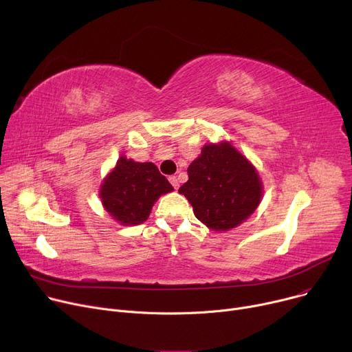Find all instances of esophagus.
Listing matches in <instances>:
<instances>
[{
  "label": "esophagus",
  "mask_w": 352,
  "mask_h": 352,
  "mask_svg": "<svg viewBox=\"0 0 352 352\" xmlns=\"http://www.w3.org/2000/svg\"><path fill=\"white\" fill-rule=\"evenodd\" d=\"M170 182L173 184V187L175 188V190H178V187H179V182H178V178L177 177H170Z\"/></svg>",
  "instance_id": "obj_1"
}]
</instances>
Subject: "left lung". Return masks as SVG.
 <instances>
[{"label":"left lung","mask_w":352,"mask_h":352,"mask_svg":"<svg viewBox=\"0 0 352 352\" xmlns=\"http://www.w3.org/2000/svg\"><path fill=\"white\" fill-rule=\"evenodd\" d=\"M178 192L212 231H230L248 219L263 198V181L252 162L230 141L210 142L188 166Z\"/></svg>","instance_id":"1"}]
</instances>
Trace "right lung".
Returning a JSON list of instances; mask_svg holds the SVG:
<instances>
[{"label": "right lung", "mask_w": 352, "mask_h": 352, "mask_svg": "<svg viewBox=\"0 0 352 352\" xmlns=\"http://www.w3.org/2000/svg\"><path fill=\"white\" fill-rule=\"evenodd\" d=\"M174 191L153 162H137L121 155L100 186V199L109 217L121 226L148 219L157 199Z\"/></svg>", "instance_id": "add662e5"}]
</instances>
